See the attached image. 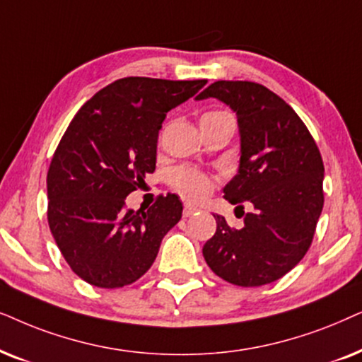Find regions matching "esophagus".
Listing matches in <instances>:
<instances>
[{"mask_svg": "<svg viewBox=\"0 0 362 362\" xmlns=\"http://www.w3.org/2000/svg\"><path fill=\"white\" fill-rule=\"evenodd\" d=\"M197 211H199V209H197V206H194V205H185L184 206V216H192L194 214H197Z\"/></svg>", "mask_w": 362, "mask_h": 362, "instance_id": "obj_1", "label": "esophagus"}]
</instances>
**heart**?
Here are the masks:
<instances>
[{
	"instance_id": "heart-1",
	"label": "heart",
	"mask_w": 362,
	"mask_h": 362,
	"mask_svg": "<svg viewBox=\"0 0 362 362\" xmlns=\"http://www.w3.org/2000/svg\"><path fill=\"white\" fill-rule=\"evenodd\" d=\"M225 112H206L204 114V119L216 117V115H221ZM168 182H170V187L177 192L178 195H182L184 199L190 202H200L204 200L206 195L214 190V178H211L209 173L199 170V168L190 167V165H180L173 168L170 172V177H168Z\"/></svg>"
}]
</instances>
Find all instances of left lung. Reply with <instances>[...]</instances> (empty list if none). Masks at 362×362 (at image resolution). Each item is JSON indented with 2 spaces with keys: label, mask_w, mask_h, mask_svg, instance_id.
<instances>
[{
  "label": "left lung",
  "mask_w": 362,
  "mask_h": 362,
  "mask_svg": "<svg viewBox=\"0 0 362 362\" xmlns=\"http://www.w3.org/2000/svg\"><path fill=\"white\" fill-rule=\"evenodd\" d=\"M215 98L238 115L242 157L225 199L253 211L245 226L230 228L214 215L216 231L204 258L216 276L237 286H262L296 267L311 247L322 192L321 152L291 105L262 84L216 81L197 99ZM245 214V211H243Z\"/></svg>",
  "instance_id": "left-lung-1"
}]
</instances>
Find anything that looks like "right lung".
Segmentation results:
<instances>
[{
	"label": "right lung",
	"mask_w": 362,
	"mask_h": 362,
	"mask_svg": "<svg viewBox=\"0 0 362 362\" xmlns=\"http://www.w3.org/2000/svg\"><path fill=\"white\" fill-rule=\"evenodd\" d=\"M205 84L122 77L95 93L67 125L47 170V223L67 264L89 285L114 290L137 281L182 218L173 194L137 211L125 209V197L156 170L168 110Z\"/></svg>",
	"instance_id": "right-lung-1"
}]
</instances>
